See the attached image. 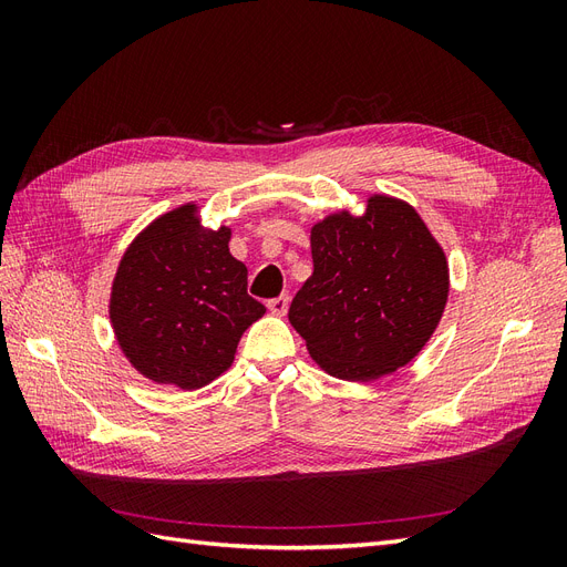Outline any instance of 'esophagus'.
I'll use <instances>...</instances> for the list:
<instances>
[{"mask_svg":"<svg viewBox=\"0 0 567 567\" xmlns=\"http://www.w3.org/2000/svg\"><path fill=\"white\" fill-rule=\"evenodd\" d=\"M267 310L274 315V317H286L288 312V296H279L267 302Z\"/></svg>","mask_w":567,"mask_h":567,"instance_id":"34e87169","label":"esophagus"}]
</instances>
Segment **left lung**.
<instances>
[{
	"label": "left lung",
	"mask_w": 567,
	"mask_h": 567,
	"mask_svg": "<svg viewBox=\"0 0 567 567\" xmlns=\"http://www.w3.org/2000/svg\"><path fill=\"white\" fill-rule=\"evenodd\" d=\"M315 271L288 321L321 371L371 383L414 362L450 298V262L411 203L369 194L362 215L329 213L310 229Z\"/></svg>",
	"instance_id": "1"
}]
</instances>
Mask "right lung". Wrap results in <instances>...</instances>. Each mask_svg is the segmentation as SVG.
I'll list each match as a JSON object with an SVG mask.
<instances>
[{
	"label": "right lung",
	"instance_id": "add662e5",
	"mask_svg": "<svg viewBox=\"0 0 567 567\" xmlns=\"http://www.w3.org/2000/svg\"><path fill=\"white\" fill-rule=\"evenodd\" d=\"M231 227L203 225L188 200L132 238L111 284L117 348L144 379L198 390L234 364L244 331L265 315L248 269L229 252Z\"/></svg>",
	"mask_w": 567,
	"mask_h": 567
}]
</instances>
